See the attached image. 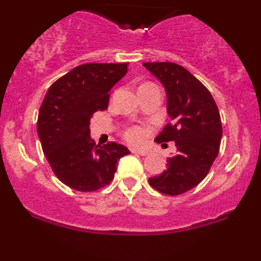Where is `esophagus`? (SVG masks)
Instances as JSON below:
<instances>
[{"label":"esophagus","instance_id":"34e87169","mask_svg":"<svg viewBox=\"0 0 261 261\" xmlns=\"http://www.w3.org/2000/svg\"><path fill=\"white\" fill-rule=\"evenodd\" d=\"M132 152H133V153H138V154H140V155H147V154H149V152L147 151V149H137V148H133V149H132Z\"/></svg>","mask_w":261,"mask_h":261}]
</instances>
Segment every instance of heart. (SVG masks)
<instances>
[{
    "label": "heart",
    "instance_id": "1",
    "mask_svg": "<svg viewBox=\"0 0 261 261\" xmlns=\"http://www.w3.org/2000/svg\"><path fill=\"white\" fill-rule=\"evenodd\" d=\"M124 138L133 145H140L145 141L146 130L140 126H133L124 132Z\"/></svg>",
    "mask_w": 261,
    "mask_h": 261
}]
</instances>
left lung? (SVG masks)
<instances>
[{
	"label": "left lung",
	"instance_id": "obj_1",
	"mask_svg": "<svg viewBox=\"0 0 261 261\" xmlns=\"http://www.w3.org/2000/svg\"><path fill=\"white\" fill-rule=\"evenodd\" d=\"M144 66L165 88L167 114L172 120L155 141H174L178 151L167 158V169L148 183L162 194H184L204 179L219 154L220 112L208 89L183 66L169 62L144 63Z\"/></svg>",
	"mask_w": 261,
	"mask_h": 261
}]
</instances>
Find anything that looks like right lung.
Here are the masks:
<instances>
[{
	"label": "right lung",
	"instance_id": "obj_1",
	"mask_svg": "<svg viewBox=\"0 0 261 261\" xmlns=\"http://www.w3.org/2000/svg\"><path fill=\"white\" fill-rule=\"evenodd\" d=\"M128 64H83L57 80L46 92L38 116L42 151L57 178L77 191H96L113 180L116 164L129 154L116 142L96 145L90 119L106 110L112 88Z\"/></svg>",
	"mask_w": 261,
	"mask_h": 261
}]
</instances>
